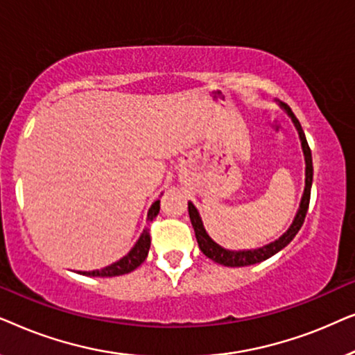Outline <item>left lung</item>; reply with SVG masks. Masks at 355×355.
Masks as SVG:
<instances>
[{
  "mask_svg": "<svg viewBox=\"0 0 355 355\" xmlns=\"http://www.w3.org/2000/svg\"><path fill=\"white\" fill-rule=\"evenodd\" d=\"M281 108H283L286 113L289 114V118L293 119V123L295 125L299 132V139L300 144H302V152L305 157V189H304V196L300 198V205L297 210V215H295L293 225L289 226V230L284 232L279 239H276L270 244H266L263 247H259V249L254 250H227L225 247H221L220 244H216L215 241L211 239L210 236L207 234L205 227H203L202 218L198 215L197 208L193 207L192 202H189V216H191L193 231H196V237L198 242V247L200 250L205 254L208 259H211L216 263L225 265V266H249V265H255L260 263L270 257H273L275 254H278L279 250H283L286 245L289 244L291 241L294 239L295 234H297L300 227L304 225L305 215H307L309 210V202H310V191H312V179H313V166H312V152H310V147L307 144V139H305V134L302 130V125H300L299 119L295 118L293 111L283 101H278Z\"/></svg>",
  "mask_w": 355,
  "mask_h": 355,
  "instance_id": "obj_1",
  "label": "left lung"
}]
</instances>
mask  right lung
Wrapping results in <instances>:
<instances>
[{
    "instance_id": "add662e5",
    "label": "right lung",
    "mask_w": 355,
    "mask_h": 355,
    "mask_svg": "<svg viewBox=\"0 0 355 355\" xmlns=\"http://www.w3.org/2000/svg\"><path fill=\"white\" fill-rule=\"evenodd\" d=\"M159 213V198L153 202V205L150 207L148 210V216L147 220L152 221L155 216ZM148 249H150V232L148 230H144L142 234H140L139 241L135 242V245L130 249L128 255H124L123 259L114 261L108 266L101 270H94V271H79L80 275L85 276H100V278H111V276H119V275H125L134 271L137 266L144 263V260L147 259L148 255Z\"/></svg>"
}]
</instances>
